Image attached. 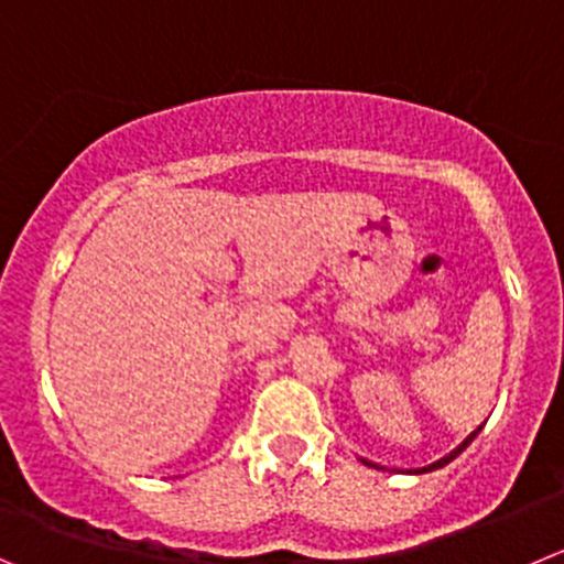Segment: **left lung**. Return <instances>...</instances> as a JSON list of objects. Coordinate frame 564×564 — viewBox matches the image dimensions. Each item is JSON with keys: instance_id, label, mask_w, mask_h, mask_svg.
<instances>
[{"instance_id": "8db88e82", "label": "left lung", "mask_w": 564, "mask_h": 564, "mask_svg": "<svg viewBox=\"0 0 564 564\" xmlns=\"http://www.w3.org/2000/svg\"><path fill=\"white\" fill-rule=\"evenodd\" d=\"M479 432H481V426L476 429V432H470L468 437H465L463 443H459V446L454 448V452H448V454H446V457H440L437 463H432V465H423V468H412L410 474H429V470H437V468H443V465H448V463H452V459H457L459 454H463L465 448L470 446V443H474V437H476V434H479ZM362 463H366V465H371V468H382V465H377V463H368V459H362ZM382 470H384V468H382Z\"/></svg>"}]
</instances>
